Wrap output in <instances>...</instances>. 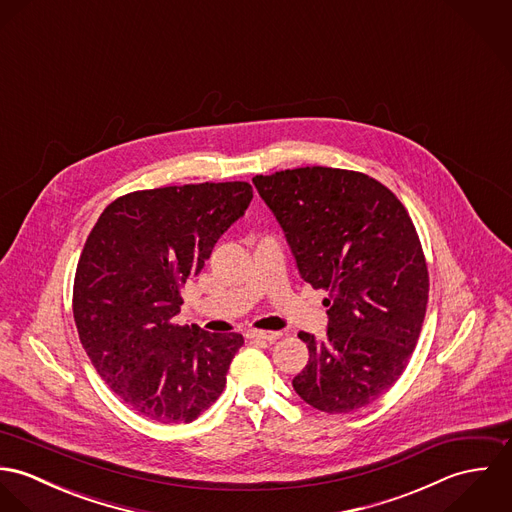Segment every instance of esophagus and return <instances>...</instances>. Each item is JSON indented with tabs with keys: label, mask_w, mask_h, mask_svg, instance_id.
Instances as JSON below:
<instances>
[{
	"label": "esophagus",
	"mask_w": 512,
	"mask_h": 512,
	"mask_svg": "<svg viewBox=\"0 0 512 512\" xmlns=\"http://www.w3.org/2000/svg\"><path fill=\"white\" fill-rule=\"evenodd\" d=\"M248 339H256V341H278L282 337L280 331H258V329H252L246 333Z\"/></svg>",
	"instance_id": "1"
}]
</instances>
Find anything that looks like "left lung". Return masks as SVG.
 I'll return each instance as SVG.
<instances>
[{"label": "left lung", "instance_id": "1", "mask_svg": "<svg viewBox=\"0 0 512 512\" xmlns=\"http://www.w3.org/2000/svg\"><path fill=\"white\" fill-rule=\"evenodd\" d=\"M254 185L286 232L301 278L325 290L323 341L299 333L309 363L293 390L327 414H349L400 378L426 317L430 276L400 199L359 171L297 167Z\"/></svg>", "mask_w": 512, "mask_h": 512}]
</instances>
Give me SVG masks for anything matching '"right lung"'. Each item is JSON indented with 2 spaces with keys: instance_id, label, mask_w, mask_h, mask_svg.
<instances>
[{
  "instance_id": "obj_1",
  "label": "right lung",
  "mask_w": 512,
  "mask_h": 512,
  "mask_svg": "<svg viewBox=\"0 0 512 512\" xmlns=\"http://www.w3.org/2000/svg\"><path fill=\"white\" fill-rule=\"evenodd\" d=\"M252 201L246 181L134 191L90 230L74 274L80 343L112 392L157 424H189L217 402L240 333L177 325L185 284Z\"/></svg>"
}]
</instances>
